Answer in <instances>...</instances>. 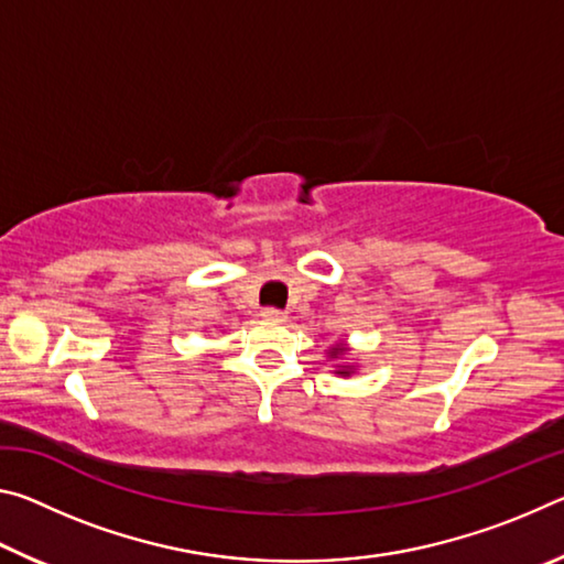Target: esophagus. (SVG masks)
Returning <instances> with one entry per match:
<instances>
[{"label":"esophagus","mask_w":564,"mask_h":564,"mask_svg":"<svg viewBox=\"0 0 564 564\" xmlns=\"http://www.w3.org/2000/svg\"><path fill=\"white\" fill-rule=\"evenodd\" d=\"M261 318H265V321H285V313L279 311V308H263Z\"/></svg>","instance_id":"esophagus-1"}]
</instances>
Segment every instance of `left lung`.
<instances>
[{"instance_id":"8db88e82","label":"left lung","mask_w":564,"mask_h":564,"mask_svg":"<svg viewBox=\"0 0 564 564\" xmlns=\"http://www.w3.org/2000/svg\"><path fill=\"white\" fill-rule=\"evenodd\" d=\"M348 352H350V348H348L346 340H338L336 346H333V348L328 350V358H330V360H338V366H336V370H333V373L340 376V378H350V376L358 370L356 366H350V362H340V358H346Z\"/></svg>"}]
</instances>
